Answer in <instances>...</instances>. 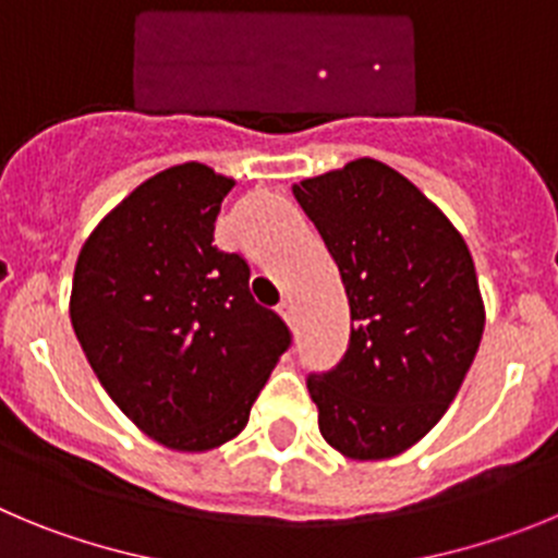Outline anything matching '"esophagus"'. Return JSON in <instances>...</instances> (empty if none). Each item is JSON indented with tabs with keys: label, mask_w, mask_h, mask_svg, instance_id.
I'll list each match as a JSON object with an SVG mask.
<instances>
[{
	"label": "esophagus",
	"mask_w": 558,
	"mask_h": 558,
	"mask_svg": "<svg viewBox=\"0 0 558 558\" xmlns=\"http://www.w3.org/2000/svg\"><path fill=\"white\" fill-rule=\"evenodd\" d=\"M278 311H280V316H283V319H286V323H289V325L294 323V319H298V311H294V303H291L289 298H286L283 303L278 305Z\"/></svg>",
	"instance_id": "esophagus-1"
}]
</instances>
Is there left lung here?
<instances>
[{"label":"left lung","mask_w":558,"mask_h":558,"mask_svg":"<svg viewBox=\"0 0 558 558\" xmlns=\"http://www.w3.org/2000/svg\"><path fill=\"white\" fill-rule=\"evenodd\" d=\"M291 192L350 303L348 350L305 380L319 434L348 459H391L439 423L478 353L473 255L450 219L380 160H350Z\"/></svg>","instance_id":"8db88e82"}]
</instances>
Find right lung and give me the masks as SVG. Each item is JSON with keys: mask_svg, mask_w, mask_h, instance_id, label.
Masks as SVG:
<instances>
[{"mask_svg": "<svg viewBox=\"0 0 558 558\" xmlns=\"http://www.w3.org/2000/svg\"><path fill=\"white\" fill-rule=\"evenodd\" d=\"M233 180L180 163L144 180L77 255L72 328L110 400L155 441L199 453L242 434L291 333L214 247Z\"/></svg>", "mask_w": 558, "mask_h": 558, "instance_id": "add662e5", "label": "right lung"}]
</instances>
